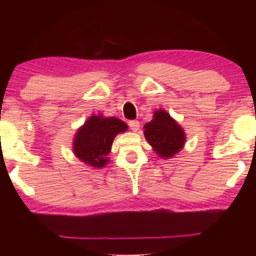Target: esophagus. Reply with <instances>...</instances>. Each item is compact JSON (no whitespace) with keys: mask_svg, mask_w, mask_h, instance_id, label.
I'll use <instances>...</instances> for the list:
<instances>
[{"mask_svg":"<svg viewBox=\"0 0 256 256\" xmlns=\"http://www.w3.org/2000/svg\"><path fill=\"white\" fill-rule=\"evenodd\" d=\"M128 126L131 128L133 132H138V128H140V123L138 120H131V122H128Z\"/></svg>","mask_w":256,"mask_h":256,"instance_id":"1","label":"esophagus"}]
</instances>
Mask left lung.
I'll use <instances>...</instances> for the list:
<instances>
[{"label":"left lung","instance_id":"8db88e82","mask_svg":"<svg viewBox=\"0 0 256 256\" xmlns=\"http://www.w3.org/2000/svg\"><path fill=\"white\" fill-rule=\"evenodd\" d=\"M144 128L146 140L162 159H170L184 148L186 134L183 128L162 108L154 112V118Z\"/></svg>","mask_w":256,"mask_h":256}]
</instances>
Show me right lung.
Masks as SVG:
<instances>
[{
  "mask_svg": "<svg viewBox=\"0 0 256 256\" xmlns=\"http://www.w3.org/2000/svg\"><path fill=\"white\" fill-rule=\"evenodd\" d=\"M126 130L128 124L120 118L92 114L74 134L73 154L86 166L100 170L110 162L108 154L115 136Z\"/></svg>",
  "mask_w": 256,
  "mask_h": 256,
  "instance_id": "obj_1",
  "label": "right lung"
}]
</instances>
